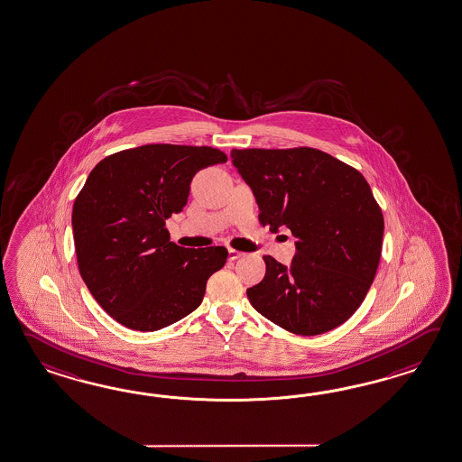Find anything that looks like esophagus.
I'll use <instances>...</instances> for the list:
<instances>
[{"label": "esophagus", "instance_id": "obj_1", "mask_svg": "<svg viewBox=\"0 0 462 462\" xmlns=\"http://www.w3.org/2000/svg\"><path fill=\"white\" fill-rule=\"evenodd\" d=\"M244 254L242 252H238V250H236V248H228V259L230 260H236L240 259Z\"/></svg>", "mask_w": 462, "mask_h": 462}]
</instances>
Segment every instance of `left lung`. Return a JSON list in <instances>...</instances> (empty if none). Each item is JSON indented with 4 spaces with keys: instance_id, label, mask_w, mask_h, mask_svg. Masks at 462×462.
<instances>
[{
    "instance_id": "8db88e82",
    "label": "left lung",
    "mask_w": 462,
    "mask_h": 462,
    "mask_svg": "<svg viewBox=\"0 0 462 462\" xmlns=\"http://www.w3.org/2000/svg\"><path fill=\"white\" fill-rule=\"evenodd\" d=\"M254 191L259 220L295 236L291 267L265 255L263 281L247 289L254 309L297 334L344 324L371 289L383 252V217L362 173L315 148L232 150Z\"/></svg>"
}]
</instances>
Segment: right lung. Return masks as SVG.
<instances>
[{
	"mask_svg": "<svg viewBox=\"0 0 462 462\" xmlns=\"http://www.w3.org/2000/svg\"><path fill=\"white\" fill-rule=\"evenodd\" d=\"M224 162L217 148L157 143L122 150L91 170L71 214L79 275L122 326L153 332L202 304L228 252L179 247L165 220L187 205L193 175Z\"/></svg>",
	"mask_w": 462,
	"mask_h": 462,
	"instance_id": "add662e5",
	"label": "right lung"
}]
</instances>
